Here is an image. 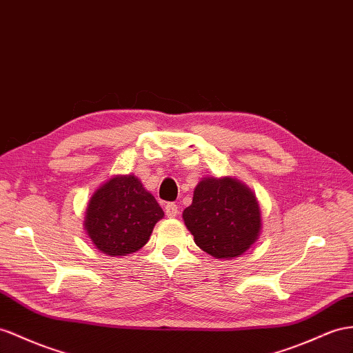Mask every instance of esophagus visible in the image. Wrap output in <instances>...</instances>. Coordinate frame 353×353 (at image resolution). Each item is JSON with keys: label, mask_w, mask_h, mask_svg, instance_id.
Listing matches in <instances>:
<instances>
[{"label": "esophagus", "mask_w": 353, "mask_h": 353, "mask_svg": "<svg viewBox=\"0 0 353 353\" xmlns=\"http://www.w3.org/2000/svg\"><path fill=\"white\" fill-rule=\"evenodd\" d=\"M165 214L168 216V218H176V216L179 214L177 205L174 203H167L165 204Z\"/></svg>", "instance_id": "obj_1"}]
</instances>
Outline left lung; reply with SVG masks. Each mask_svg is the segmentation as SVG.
Here are the masks:
<instances>
[{"label":"left lung","instance_id":"8db88e82","mask_svg":"<svg viewBox=\"0 0 353 353\" xmlns=\"http://www.w3.org/2000/svg\"><path fill=\"white\" fill-rule=\"evenodd\" d=\"M195 245L216 259L245 254L261 234V209L255 194L232 177H204L183 210Z\"/></svg>","mask_w":353,"mask_h":353}]
</instances>
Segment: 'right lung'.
<instances>
[{
    "instance_id": "obj_1",
    "label": "right lung",
    "mask_w": 353,
    "mask_h": 353,
    "mask_svg": "<svg viewBox=\"0 0 353 353\" xmlns=\"http://www.w3.org/2000/svg\"><path fill=\"white\" fill-rule=\"evenodd\" d=\"M164 212L132 176H114L99 186L86 207L85 230L95 248L110 256L134 254L149 241Z\"/></svg>"
}]
</instances>
